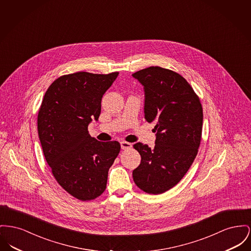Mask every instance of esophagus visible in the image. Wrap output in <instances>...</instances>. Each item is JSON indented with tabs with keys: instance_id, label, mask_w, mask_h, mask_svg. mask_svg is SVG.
Segmentation results:
<instances>
[{
	"instance_id": "1",
	"label": "esophagus",
	"mask_w": 251,
	"mask_h": 251,
	"mask_svg": "<svg viewBox=\"0 0 251 251\" xmlns=\"http://www.w3.org/2000/svg\"><path fill=\"white\" fill-rule=\"evenodd\" d=\"M120 145H121V149L122 150H128V149H131L132 148V144L127 142V141H121L120 142Z\"/></svg>"
}]
</instances>
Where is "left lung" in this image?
I'll return each instance as SVG.
<instances>
[{"instance_id": "obj_1", "label": "left lung", "mask_w": 251, "mask_h": 251, "mask_svg": "<svg viewBox=\"0 0 251 251\" xmlns=\"http://www.w3.org/2000/svg\"><path fill=\"white\" fill-rule=\"evenodd\" d=\"M145 92L144 114L154 123L155 145L140 142V165L133 171V181L143 192L160 194L175 187L195 159L200 146L203 109L190 83L176 72L151 66L133 73Z\"/></svg>"}]
</instances>
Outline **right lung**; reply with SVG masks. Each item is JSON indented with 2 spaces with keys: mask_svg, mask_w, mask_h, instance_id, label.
Returning <instances> with one entry per match:
<instances>
[{
  "mask_svg": "<svg viewBox=\"0 0 251 251\" xmlns=\"http://www.w3.org/2000/svg\"><path fill=\"white\" fill-rule=\"evenodd\" d=\"M118 75H61L45 92L39 111L38 133L46 162L62 189L81 201L103 193L120 151L118 141L101 142L88 132L92 118H100L104 93Z\"/></svg>",
  "mask_w": 251,
  "mask_h": 251,
  "instance_id": "add662e5",
  "label": "right lung"
}]
</instances>
